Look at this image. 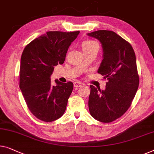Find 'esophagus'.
<instances>
[{
	"instance_id": "34e87169",
	"label": "esophagus",
	"mask_w": 154,
	"mask_h": 154,
	"mask_svg": "<svg viewBox=\"0 0 154 154\" xmlns=\"http://www.w3.org/2000/svg\"><path fill=\"white\" fill-rule=\"evenodd\" d=\"M73 85H74V87H75V88H79V87H81L82 85V84L81 83V82H75L74 83H73Z\"/></svg>"
}]
</instances>
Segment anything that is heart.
I'll return each mask as SVG.
<instances>
[{
    "label": "heart",
    "instance_id": "1",
    "mask_svg": "<svg viewBox=\"0 0 154 154\" xmlns=\"http://www.w3.org/2000/svg\"><path fill=\"white\" fill-rule=\"evenodd\" d=\"M94 44H97V43L92 41V40H86V41H84L82 42V49H85V48L90 47V46L94 45Z\"/></svg>",
    "mask_w": 154,
    "mask_h": 154
}]
</instances>
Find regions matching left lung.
<instances>
[{
	"label": "left lung",
	"mask_w": 154,
	"mask_h": 154,
	"mask_svg": "<svg viewBox=\"0 0 154 154\" xmlns=\"http://www.w3.org/2000/svg\"><path fill=\"white\" fill-rule=\"evenodd\" d=\"M87 35L101 42L103 60L98 73L108 80L104 90L90 85L89 110L95 119L109 123L123 115L134 99L139 86L136 57L131 44L113 31Z\"/></svg>",
	"instance_id": "left-lung-1"
}]
</instances>
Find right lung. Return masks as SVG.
Instances as JSON below:
<instances>
[{
  "label": "right lung",
  "instance_id": "add662e5",
  "mask_svg": "<svg viewBox=\"0 0 154 154\" xmlns=\"http://www.w3.org/2000/svg\"><path fill=\"white\" fill-rule=\"evenodd\" d=\"M79 31H49L26 46L20 64L19 88L32 114L43 122L55 121L63 115L73 85L51 76L55 66L62 64L72 42Z\"/></svg>",
  "mask_w": 154,
  "mask_h": 154
}]
</instances>
